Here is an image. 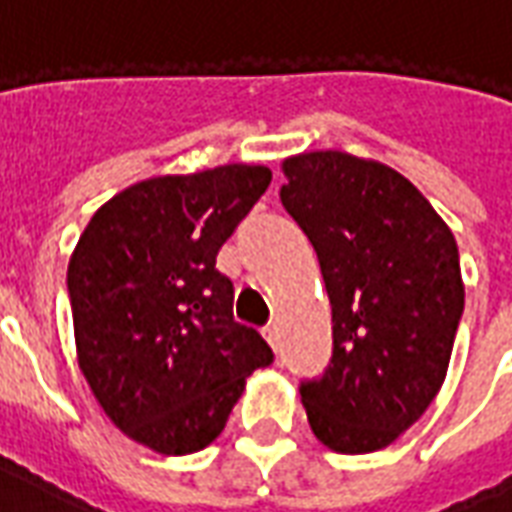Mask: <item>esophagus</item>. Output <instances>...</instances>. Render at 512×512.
Returning <instances> with one entry per match:
<instances>
[{
	"label": "esophagus",
	"instance_id": "esophagus-1",
	"mask_svg": "<svg viewBox=\"0 0 512 512\" xmlns=\"http://www.w3.org/2000/svg\"><path fill=\"white\" fill-rule=\"evenodd\" d=\"M263 337H266L268 343H271V348H277L279 332H277V326H274V323H271V326H266V329H263Z\"/></svg>",
	"mask_w": 512,
	"mask_h": 512
}]
</instances>
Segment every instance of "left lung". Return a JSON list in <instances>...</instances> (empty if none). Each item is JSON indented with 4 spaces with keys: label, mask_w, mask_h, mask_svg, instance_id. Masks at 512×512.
I'll list each match as a JSON object with an SVG mask.
<instances>
[{
    "label": "left lung",
    "mask_w": 512,
    "mask_h": 512,
    "mask_svg": "<svg viewBox=\"0 0 512 512\" xmlns=\"http://www.w3.org/2000/svg\"><path fill=\"white\" fill-rule=\"evenodd\" d=\"M282 169L279 200L332 304L329 367L299 386L310 428L334 452L384 450L447 376L463 315L458 244L417 186L378 161L318 150Z\"/></svg>",
    "instance_id": "1"
}]
</instances>
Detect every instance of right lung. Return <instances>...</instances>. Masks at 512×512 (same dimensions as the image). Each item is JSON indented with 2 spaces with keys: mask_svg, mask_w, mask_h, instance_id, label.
Returning a JSON list of instances; mask_svg holds the SVG:
<instances>
[{
  "mask_svg": "<svg viewBox=\"0 0 512 512\" xmlns=\"http://www.w3.org/2000/svg\"><path fill=\"white\" fill-rule=\"evenodd\" d=\"M271 183L224 164L128 186L84 227L68 266L76 354L95 400L161 455L208 447L246 376L274 354L233 318L216 255Z\"/></svg>",
  "mask_w": 512,
  "mask_h": 512,
  "instance_id": "obj_1",
  "label": "right lung"
}]
</instances>
